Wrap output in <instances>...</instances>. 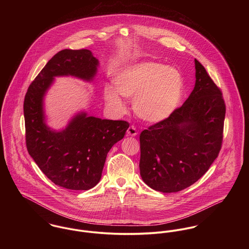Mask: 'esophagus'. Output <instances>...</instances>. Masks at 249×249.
Returning a JSON list of instances; mask_svg holds the SVG:
<instances>
[{"label": "esophagus", "mask_w": 249, "mask_h": 249, "mask_svg": "<svg viewBox=\"0 0 249 249\" xmlns=\"http://www.w3.org/2000/svg\"><path fill=\"white\" fill-rule=\"evenodd\" d=\"M126 133H127L128 136H136L137 135V130H136V128L134 126L131 125V126L128 127Z\"/></svg>", "instance_id": "1"}]
</instances>
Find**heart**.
<instances>
[{
  "label": "heart",
  "mask_w": 249,
  "mask_h": 249,
  "mask_svg": "<svg viewBox=\"0 0 249 249\" xmlns=\"http://www.w3.org/2000/svg\"><path fill=\"white\" fill-rule=\"evenodd\" d=\"M185 81L178 69L143 61L126 67L115 79V90L107 88V103L119 111L124 106L117 95L133 99L132 108L143 122L157 124L170 118L180 106Z\"/></svg>",
  "instance_id": "b5f03b06"
}]
</instances>
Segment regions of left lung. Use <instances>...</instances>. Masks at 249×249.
<instances>
[{"label":"left lung","mask_w":249,"mask_h":249,"mask_svg":"<svg viewBox=\"0 0 249 249\" xmlns=\"http://www.w3.org/2000/svg\"><path fill=\"white\" fill-rule=\"evenodd\" d=\"M195 66L196 84L183 106L140 135V175L158 192L176 193L196 183L221 147L225 118L222 94L196 59Z\"/></svg>","instance_id":"left-lung-1"}]
</instances>
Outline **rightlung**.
Masks as SVG:
<instances>
[{"instance_id": "add662e5", "label": "right lung", "mask_w": 249, "mask_h": 249, "mask_svg": "<svg viewBox=\"0 0 249 249\" xmlns=\"http://www.w3.org/2000/svg\"><path fill=\"white\" fill-rule=\"evenodd\" d=\"M99 65L89 50H62L38 73L24 101L28 151L47 178L68 190L86 191L100 182L108 151L124 138L129 124L80 111L65 128L55 130L46 123L44 98L55 76L91 82Z\"/></svg>"}]
</instances>
